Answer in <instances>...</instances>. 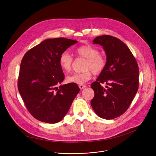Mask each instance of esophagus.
Wrapping results in <instances>:
<instances>
[{
    "mask_svg": "<svg viewBox=\"0 0 156 156\" xmlns=\"http://www.w3.org/2000/svg\"><path fill=\"white\" fill-rule=\"evenodd\" d=\"M79 87L80 90H83V89L85 88L86 87V85H84V84H80L79 85Z\"/></svg>",
    "mask_w": 156,
    "mask_h": 156,
    "instance_id": "obj_1",
    "label": "esophagus"
}]
</instances>
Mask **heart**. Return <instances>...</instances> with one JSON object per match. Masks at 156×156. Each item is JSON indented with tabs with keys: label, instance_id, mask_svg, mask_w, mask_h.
<instances>
[{
	"label": "heart",
	"instance_id": "1",
	"mask_svg": "<svg viewBox=\"0 0 156 156\" xmlns=\"http://www.w3.org/2000/svg\"><path fill=\"white\" fill-rule=\"evenodd\" d=\"M75 54L80 57L85 58L84 69L85 71L81 73H75L66 78L69 83L83 84L91 78L92 74H99L104 71L106 66L105 58L99 54V50L91 45H84L75 50ZM73 58L67 52L62 53L59 57V65L62 70L69 72L72 67Z\"/></svg>",
	"mask_w": 156,
	"mask_h": 156
}]
</instances>
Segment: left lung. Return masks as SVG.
Wrapping results in <instances>:
<instances>
[{
	"mask_svg": "<svg viewBox=\"0 0 156 156\" xmlns=\"http://www.w3.org/2000/svg\"><path fill=\"white\" fill-rule=\"evenodd\" d=\"M93 44L102 46L105 52V68L91 84L94 97L91 101L95 113L101 118H117L128 108L139 86V68L136 60L126 44L109 35L96 37ZM109 86L106 90L101 85Z\"/></svg>",
	"mask_w": 156,
	"mask_h": 156,
	"instance_id": "8db88e82",
	"label": "left lung"
}]
</instances>
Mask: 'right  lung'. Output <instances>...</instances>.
Instances as JSON below:
<instances>
[{
    "label": "right lung",
    "mask_w": 156,
    "mask_h": 156,
    "mask_svg": "<svg viewBox=\"0 0 156 156\" xmlns=\"http://www.w3.org/2000/svg\"><path fill=\"white\" fill-rule=\"evenodd\" d=\"M78 41L48 39L29 50L22 58L18 89L29 112L48 123L62 120L80 91L75 83L57 86L64 80L59 57Z\"/></svg>",
    "instance_id": "obj_1"
}]
</instances>
